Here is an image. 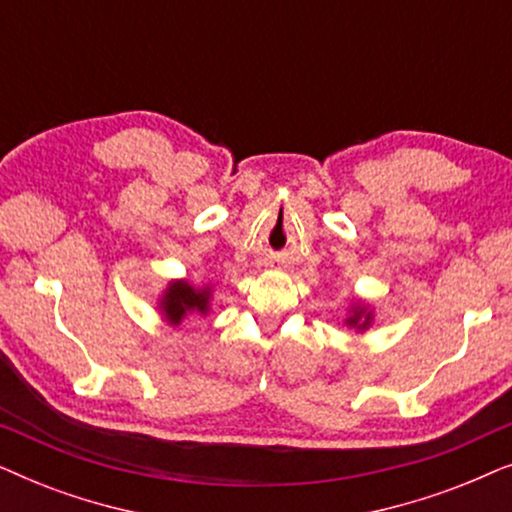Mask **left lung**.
Returning <instances> with one entry per match:
<instances>
[{"mask_svg": "<svg viewBox=\"0 0 512 512\" xmlns=\"http://www.w3.org/2000/svg\"><path fill=\"white\" fill-rule=\"evenodd\" d=\"M375 324V307L368 303V300L356 298L349 303L347 307V317H345V326L354 328L356 333H366L373 328Z\"/></svg>", "mask_w": 512, "mask_h": 512, "instance_id": "1", "label": "left lung"}]
</instances>
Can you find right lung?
<instances>
[{
  "instance_id": "1",
  "label": "right lung",
  "mask_w": 512,
  "mask_h": 512,
  "mask_svg": "<svg viewBox=\"0 0 512 512\" xmlns=\"http://www.w3.org/2000/svg\"><path fill=\"white\" fill-rule=\"evenodd\" d=\"M212 293L209 284L195 286L188 279H170L156 300L158 314L172 328L184 324L188 317H207L212 312Z\"/></svg>"
}]
</instances>
